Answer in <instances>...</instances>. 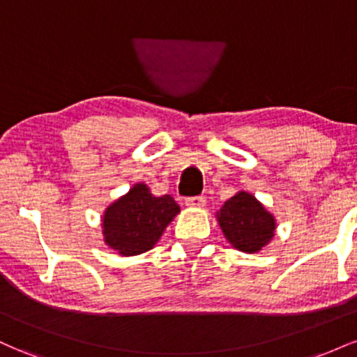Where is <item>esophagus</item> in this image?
Returning a JSON list of instances; mask_svg holds the SVG:
<instances>
[{"label":"esophagus","instance_id":"34e87169","mask_svg":"<svg viewBox=\"0 0 357 357\" xmlns=\"http://www.w3.org/2000/svg\"><path fill=\"white\" fill-rule=\"evenodd\" d=\"M186 206L204 208V206H206V198H204V196H195V198H188L186 199Z\"/></svg>","mask_w":357,"mask_h":357}]
</instances>
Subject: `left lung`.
Segmentation results:
<instances>
[{"label": "left lung", "mask_w": 357, "mask_h": 357, "mask_svg": "<svg viewBox=\"0 0 357 357\" xmlns=\"http://www.w3.org/2000/svg\"><path fill=\"white\" fill-rule=\"evenodd\" d=\"M215 218L225 238L238 252L258 253L275 236V216L248 191L235 192Z\"/></svg>", "instance_id": "1"}]
</instances>
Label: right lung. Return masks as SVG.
Segmentation results:
<instances>
[{
    "instance_id": "add662e5",
    "label": "right lung",
    "mask_w": 357,
    "mask_h": 357,
    "mask_svg": "<svg viewBox=\"0 0 357 357\" xmlns=\"http://www.w3.org/2000/svg\"><path fill=\"white\" fill-rule=\"evenodd\" d=\"M179 211L171 195L155 196L146 183H136L105 208L100 223L104 243L121 257L141 255L154 248Z\"/></svg>"
}]
</instances>
